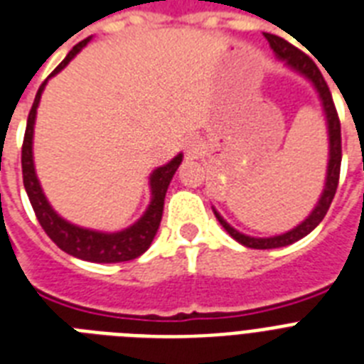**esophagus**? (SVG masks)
Segmentation results:
<instances>
[{"label":"esophagus","mask_w":364,"mask_h":364,"mask_svg":"<svg viewBox=\"0 0 364 364\" xmlns=\"http://www.w3.org/2000/svg\"><path fill=\"white\" fill-rule=\"evenodd\" d=\"M200 149H202V146H200V140H196V138H191V140L187 141V153L191 156L200 155Z\"/></svg>","instance_id":"34e87169"}]
</instances>
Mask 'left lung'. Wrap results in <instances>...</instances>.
Wrapping results in <instances>:
<instances>
[{
  "instance_id": "left-lung-1",
  "label": "left lung",
  "mask_w": 364,
  "mask_h": 364,
  "mask_svg": "<svg viewBox=\"0 0 364 364\" xmlns=\"http://www.w3.org/2000/svg\"><path fill=\"white\" fill-rule=\"evenodd\" d=\"M265 38L269 41V46L273 48V52L277 54V58L286 61L288 67H291L294 70H297L299 75H303L305 78H309L312 84H314L316 91L320 93L321 105H323V112H326L327 117V129H329V164H327V177H326V188L321 192V198L318 205L314 208V211L310 213L309 217L295 226L294 230L282 233V235H274V237H250V235H245V233L237 232V230L230 226L226 220H224L220 215L217 213V209L213 208V213L223 228L232 235L237 243L249 247V249H280V247H286V245H291L295 241H299L305 235H309L312 230L318 226V224L323 220V217L329 211V205L335 198L336 187H338V177H341V162H342V138H341V119H338V114H336L335 102H333V97H331L329 85L321 76L320 69L316 67V63L306 54H303L299 48H295L294 44H289L288 41H284L279 35L264 33Z\"/></svg>"
}]
</instances>
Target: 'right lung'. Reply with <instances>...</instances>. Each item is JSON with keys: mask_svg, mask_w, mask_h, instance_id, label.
<instances>
[{"mask_svg": "<svg viewBox=\"0 0 364 364\" xmlns=\"http://www.w3.org/2000/svg\"><path fill=\"white\" fill-rule=\"evenodd\" d=\"M90 38L91 37L80 41L75 48L67 54V58L55 67L54 73L50 76H54L55 73L63 69L65 65L69 63L70 59L75 58L80 50L90 43ZM44 85H46V80L38 87L33 106L29 110L28 125H26V134H23L22 144L23 187H26V192H28L29 202L33 205L37 220L41 223L46 235L58 245L59 249L63 250V252L70 254V256H75V258L85 259V262H95V264H115V262H129V259L138 258V256H141V254L149 249L156 230L161 226L168 185H170L173 173H176V170L181 164L183 155L179 153L176 159H172L164 166L156 168L155 172L151 173V177H149L151 203L146 209V213L141 215L140 220L132 224V226H129V228L121 230V232L105 233L95 232V230L80 228V226L67 223L65 218L59 217L58 213L52 209V205H50L46 196H44L33 166V125L35 115H37L38 100H41V93H43Z\"/></svg>", "mask_w": 364, "mask_h": 364, "instance_id": "1", "label": "right lung"}]
</instances>
